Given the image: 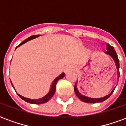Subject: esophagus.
I'll return each mask as SVG.
<instances>
[{
  "label": "esophagus",
  "mask_w": 126,
  "mask_h": 126,
  "mask_svg": "<svg viewBox=\"0 0 126 126\" xmlns=\"http://www.w3.org/2000/svg\"><path fill=\"white\" fill-rule=\"evenodd\" d=\"M75 69H76V68H75L74 67H73V66H68V67H65V73H67L69 71H74Z\"/></svg>",
  "instance_id": "obj_1"
}]
</instances>
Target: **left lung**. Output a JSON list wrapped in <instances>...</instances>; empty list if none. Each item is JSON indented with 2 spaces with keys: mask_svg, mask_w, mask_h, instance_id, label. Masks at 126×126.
<instances>
[{
  "mask_svg": "<svg viewBox=\"0 0 126 126\" xmlns=\"http://www.w3.org/2000/svg\"><path fill=\"white\" fill-rule=\"evenodd\" d=\"M105 53L107 55H109L111 56V57L113 59L115 63V65H116L117 69V75H118V79L119 78V59L117 57V53L115 52V50H114V48L111 45H109V44H107V51L105 52ZM115 87L112 90L111 93H109V94L106 95L104 97L102 98H89L87 97V96H85L84 95H82L81 93H79V91L78 90V88H77V83H76V84L74 86V91H75V93L78 96V98H79L80 100L83 101V102H85V103H101V102H103L104 100H105L106 99H107L108 98H109L111 96V95L113 94L114 90H115Z\"/></svg>",
  "mask_w": 126,
  "mask_h": 126,
  "instance_id": "obj_1",
  "label": "left lung"
}]
</instances>
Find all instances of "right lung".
Segmentation results:
<instances>
[{
    "instance_id": "right-lung-1",
    "label": "right lung",
    "mask_w": 126,
    "mask_h": 126,
    "mask_svg": "<svg viewBox=\"0 0 126 126\" xmlns=\"http://www.w3.org/2000/svg\"><path fill=\"white\" fill-rule=\"evenodd\" d=\"M38 36H40V35H33V36H30V37H29V38H28L26 40H25L24 41H23L21 43H20V44H19L17 47H16L15 49H17L18 47H20L21 45H22V44H24V43H26V42H27L29 41V40H31L32 39L36 38L38 37ZM64 76H65V73H62V74H60L59 76L57 77V78L53 80V82H52V85H51V87H50V89L47 95H45L44 97L41 98H39V99H30V98L23 97V96H21V95L19 94H17L18 96H19L21 99H23V100H25L26 102H28V103H32V104H42V103H47V102H48V101L52 97V96L55 94V90H56V84H57V83L58 80L61 79V78H63ZM11 84H12V86L13 87V85L12 83H11ZM13 88H14V87H13ZM14 90H15V89H14Z\"/></svg>"
}]
</instances>
